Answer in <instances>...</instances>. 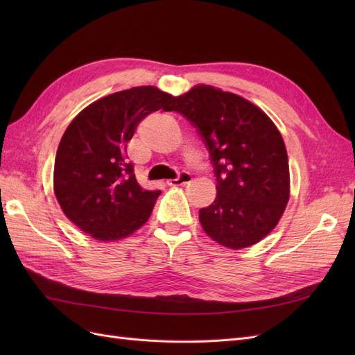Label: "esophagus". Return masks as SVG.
<instances>
[{
	"instance_id": "1",
	"label": "esophagus",
	"mask_w": 355,
	"mask_h": 355,
	"mask_svg": "<svg viewBox=\"0 0 355 355\" xmlns=\"http://www.w3.org/2000/svg\"><path fill=\"white\" fill-rule=\"evenodd\" d=\"M192 179V176L188 173V171H182V173L176 179H168L167 185L170 187H179V185H185Z\"/></svg>"
}]
</instances>
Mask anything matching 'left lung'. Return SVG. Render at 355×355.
Masks as SVG:
<instances>
[{
	"instance_id": "obj_1",
	"label": "left lung",
	"mask_w": 355,
	"mask_h": 355,
	"mask_svg": "<svg viewBox=\"0 0 355 355\" xmlns=\"http://www.w3.org/2000/svg\"><path fill=\"white\" fill-rule=\"evenodd\" d=\"M170 111L197 128L216 176V200L200 209L202 230L234 250L259 243L290 197L286 145L271 118L241 96L204 84L175 98Z\"/></svg>"
}]
</instances>
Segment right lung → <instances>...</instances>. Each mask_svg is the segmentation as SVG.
<instances>
[{"label":"right lung","mask_w":355,"mask_h":355,"mask_svg":"<svg viewBox=\"0 0 355 355\" xmlns=\"http://www.w3.org/2000/svg\"><path fill=\"white\" fill-rule=\"evenodd\" d=\"M175 98L153 85L106 96L84 108L63 133L53 187L65 216L99 241L128 237L149 219L161 191L137 184L127 144L154 111Z\"/></svg>","instance_id":"obj_1"}]
</instances>
